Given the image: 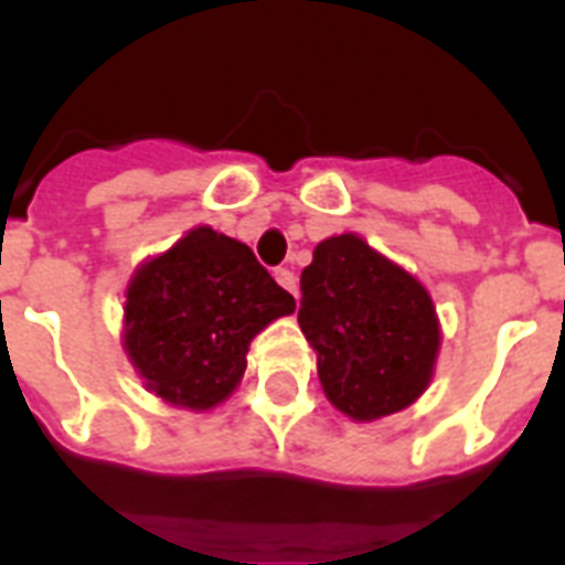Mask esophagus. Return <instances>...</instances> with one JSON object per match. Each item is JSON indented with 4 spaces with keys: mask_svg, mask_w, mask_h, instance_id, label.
<instances>
[{
    "mask_svg": "<svg viewBox=\"0 0 565 565\" xmlns=\"http://www.w3.org/2000/svg\"><path fill=\"white\" fill-rule=\"evenodd\" d=\"M275 281L281 284L287 292H292V296H299V284H296V275L290 269H275Z\"/></svg>",
    "mask_w": 565,
    "mask_h": 565,
    "instance_id": "esophagus-1",
    "label": "esophagus"
}]
</instances>
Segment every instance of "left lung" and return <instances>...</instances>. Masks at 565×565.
<instances>
[{
    "instance_id": "left-lung-1",
    "label": "left lung",
    "mask_w": 565,
    "mask_h": 565,
    "mask_svg": "<svg viewBox=\"0 0 565 565\" xmlns=\"http://www.w3.org/2000/svg\"><path fill=\"white\" fill-rule=\"evenodd\" d=\"M299 326L328 402L354 422L404 411L428 390L439 352L434 301L358 234L313 248L301 273Z\"/></svg>"
}]
</instances>
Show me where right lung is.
Returning a JSON list of instances; mask_svg holds the SVG:
<instances>
[{
    "mask_svg": "<svg viewBox=\"0 0 565 565\" xmlns=\"http://www.w3.org/2000/svg\"><path fill=\"white\" fill-rule=\"evenodd\" d=\"M292 310L246 243L199 225L135 273L122 343L154 395L211 411L239 384L248 343Z\"/></svg>",
    "mask_w": 565,
    "mask_h": 565,
    "instance_id": "right-lung-1",
    "label": "right lung"
}]
</instances>
